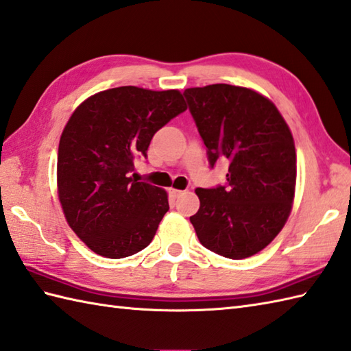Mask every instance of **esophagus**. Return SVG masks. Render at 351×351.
Here are the masks:
<instances>
[{"mask_svg":"<svg viewBox=\"0 0 351 351\" xmlns=\"http://www.w3.org/2000/svg\"><path fill=\"white\" fill-rule=\"evenodd\" d=\"M183 193V191H178V189H169V195L173 198H178Z\"/></svg>","mask_w":351,"mask_h":351,"instance_id":"esophagus-1","label":"esophagus"}]
</instances>
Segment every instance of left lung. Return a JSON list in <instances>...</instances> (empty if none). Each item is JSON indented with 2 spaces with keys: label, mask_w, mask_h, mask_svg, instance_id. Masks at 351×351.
Here are the masks:
<instances>
[{
  "label": "left lung",
  "mask_w": 351,
  "mask_h": 351,
  "mask_svg": "<svg viewBox=\"0 0 351 351\" xmlns=\"http://www.w3.org/2000/svg\"><path fill=\"white\" fill-rule=\"evenodd\" d=\"M210 167L230 162L227 184L197 188L191 216L201 245L225 258H247L282 230L295 189L294 139L278 108L260 93L228 84L184 90Z\"/></svg>",
  "instance_id": "left-lung-1"
}]
</instances>
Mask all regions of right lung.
Masks as SVG:
<instances>
[{"instance_id": "add662e5", "label": "right lung", "mask_w": 351, "mask_h": 351, "mask_svg": "<svg viewBox=\"0 0 351 351\" xmlns=\"http://www.w3.org/2000/svg\"><path fill=\"white\" fill-rule=\"evenodd\" d=\"M186 108L178 90L128 85L88 97L69 119L58 145V198L70 228L93 252L117 260L150 245L168 195L132 171L156 132Z\"/></svg>"}]
</instances>
